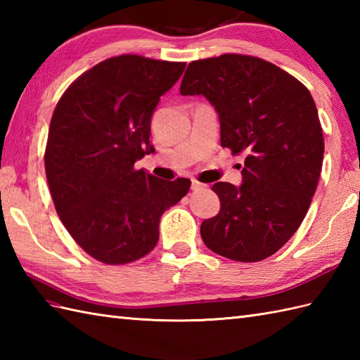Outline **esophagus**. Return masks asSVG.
Masks as SVG:
<instances>
[{"label": "esophagus", "mask_w": 360, "mask_h": 360, "mask_svg": "<svg viewBox=\"0 0 360 360\" xmlns=\"http://www.w3.org/2000/svg\"><path fill=\"white\" fill-rule=\"evenodd\" d=\"M205 187H207V186H205V184H201V182H198V181H192V190H195V192H196V190H202V188H205Z\"/></svg>", "instance_id": "1"}]
</instances>
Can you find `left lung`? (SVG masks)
Segmentation results:
<instances>
[{
	"mask_svg": "<svg viewBox=\"0 0 360 360\" xmlns=\"http://www.w3.org/2000/svg\"><path fill=\"white\" fill-rule=\"evenodd\" d=\"M182 96H204L221 147L246 151L243 182H217V217L201 236L215 254L254 263L274 255L307 217L323 162V133L309 91L266 60L224 53L188 65Z\"/></svg>",
	"mask_w": 360,
	"mask_h": 360,
	"instance_id": "8db88e82",
	"label": "left lung"
}]
</instances>
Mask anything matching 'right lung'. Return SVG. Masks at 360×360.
Instances as JSON below:
<instances>
[{"mask_svg":"<svg viewBox=\"0 0 360 360\" xmlns=\"http://www.w3.org/2000/svg\"><path fill=\"white\" fill-rule=\"evenodd\" d=\"M186 63L119 56L75 80L52 114L46 178L60 219L98 262L125 264L159 240L164 212L179 202L190 179H159L134 164L155 151L151 116Z\"/></svg>","mask_w":360,"mask_h":360,"instance_id":"add662e5","label":"right lung"}]
</instances>
